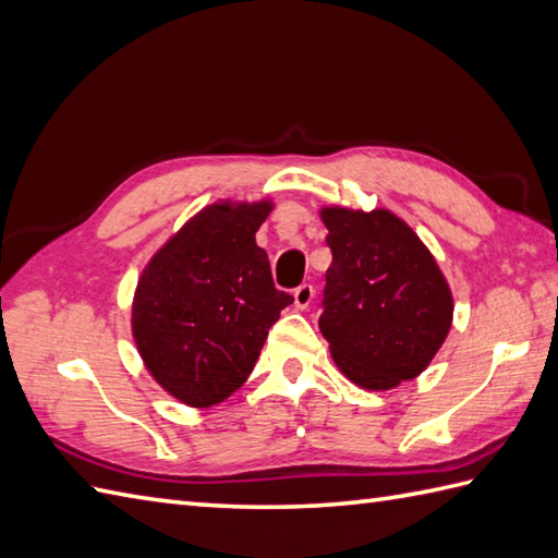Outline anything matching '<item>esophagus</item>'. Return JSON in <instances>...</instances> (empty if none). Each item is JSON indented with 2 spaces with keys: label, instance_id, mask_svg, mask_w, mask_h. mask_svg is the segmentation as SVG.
<instances>
[{
  "label": "esophagus",
  "instance_id": "1",
  "mask_svg": "<svg viewBox=\"0 0 558 558\" xmlns=\"http://www.w3.org/2000/svg\"><path fill=\"white\" fill-rule=\"evenodd\" d=\"M311 302H314V284H300V288L294 290V306L296 308H306Z\"/></svg>",
  "mask_w": 558,
  "mask_h": 558
}]
</instances>
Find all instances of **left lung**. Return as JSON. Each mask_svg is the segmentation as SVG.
Segmentation results:
<instances>
[{
    "instance_id": "1",
    "label": "left lung",
    "mask_w": 558,
    "mask_h": 558,
    "mask_svg": "<svg viewBox=\"0 0 558 558\" xmlns=\"http://www.w3.org/2000/svg\"><path fill=\"white\" fill-rule=\"evenodd\" d=\"M332 264L318 328L335 364L366 390L416 378L442 347L454 304L416 232L390 211L326 209Z\"/></svg>"
}]
</instances>
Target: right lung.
Masks as SVG:
<instances>
[{"label": "right lung", "mask_w": 558, "mask_h": 558, "mask_svg": "<svg viewBox=\"0 0 558 558\" xmlns=\"http://www.w3.org/2000/svg\"><path fill=\"white\" fill-rule=\"evenodd\" d=\"M270 204H214L194 216L142 274L133 335L163 390L214 407L250 378L268 330L294 302L276 288L256 244Z\"/></svg>", "instance_id": "1"}]
</instances>
